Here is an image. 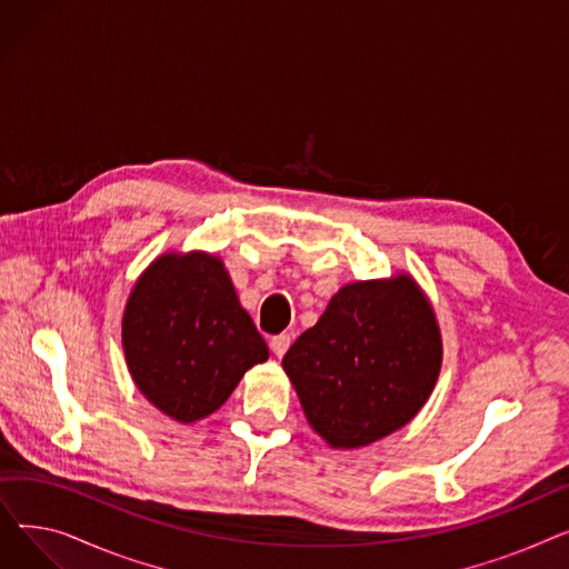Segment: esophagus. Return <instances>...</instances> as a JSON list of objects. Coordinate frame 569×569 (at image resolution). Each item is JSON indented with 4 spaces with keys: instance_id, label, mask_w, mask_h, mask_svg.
<instances>
[{
    "instance_id": "34e87169",
    "label": "esophagus",
    "mask_w": 569,
    "mask_h": 569,
    "mask_svg": "<svg viewBox=\"0 0 569 569\" xmlns=\"http://www.w3.org/2000/svg\"><path fill=\"white\" fill-rule=\"evenodd\" d=\"M290 335H277V337H272L269 339V350H272L277 357H283L286 355V350L290 348Z\"/></svg>"
}]
</instances>
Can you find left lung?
Here are the masks:
<instances>
[{"label": "left lung", "mask_w": 569, "mask_h": 569, "mask_svg": "<svg viewBox=\"0 0 569 569\" xmlns=\"http://www.w3.org/2000/svg\"><path fill=\"white\" fill-rule=\"evenodd\" d=\"M440 367L436 311L408 272L339 288L283 357L307 422L332 450L406 427L429 401Z\"/></svg>", "instance_id": "1"}]
</instances>
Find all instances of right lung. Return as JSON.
Instances as JSON below:
<instances>
[{"label":"right lung","mask_w":569,"mask_h":569,"mask_svg":"<svg viewBox=\"0 0 569 569\" xmlns=\"http://www.w3.org/2000/svg\"><path fill=\"white\" fill-rule=\"evenodd\" d=\"M122 348L140 395L179 425L219 410L269 357L223 260L207 251L147 264L124 307Z\"/></svg>","instance_id":"add662e5"}]
</instances>
